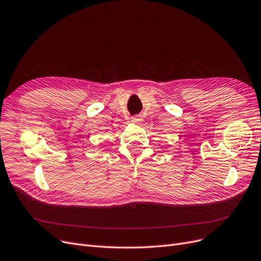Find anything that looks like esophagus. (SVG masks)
I'll return each instance as SVG.
<instances>
[{
    "mask_svg": "<svg viewBox=\"0 0 261 261\" xmlns=\"http://www.w3.org/2000/svg\"><path fill=\"white\" fill-rule=\"evenodd\" d=\"M132 121H133L134 123H136V124H140V123L142 122V117L140 116V114H136V116H134V117L132 118Z\"/></svg>",
    "mask_w": 261,
    "mask_h": 261,
    "instance_id": "34e87169",
    "label": "esophagus"
}]
</instances>
